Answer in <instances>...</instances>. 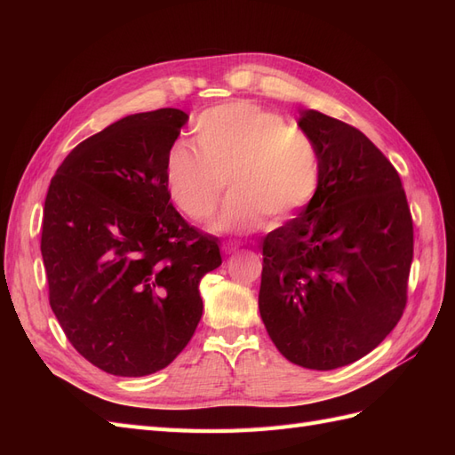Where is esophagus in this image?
Here are the masks:
<instances>
[{"mask_svg": "<svg viewBox=\"0 0 455 455\" xmlns=\"http://www.w3.org/2000/svg\"><path fill=\"white\" fill-rule=\"evenodd\" d=\"M237 249H239V246H237L235 243H224V244H222V251H224L226 254H233V252H237Z\"/></svg>", "mask_w": 455, "mask_h": 455, "instance_id": "esophagus-1", "label": "esophagus"}]
</instances>
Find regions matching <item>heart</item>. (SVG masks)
I'll list each match as a JSON object with an SVG mask.
<instances>
[{
	"label": "heart",
	"instance_id": "obj_1",
	"mask_svg": "<svg viewBox=\"0 0 455 455\" xmlns=\"http://www.w3.org/2000/svg\"><path fill=\"white\" fill-rule=\"evenodd\" d=\"M196 146L174 144L164 161V180L189 220L216 218L222 233H251L277 226L299 212L319 186V151L306 132L271 109L233 100L206 109L196 121Z\"/></svg>",
	"mask_w": 455,
	"mask_h": 455
}]
</instances>
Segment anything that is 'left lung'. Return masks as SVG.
Listing matches in <instances>:
<instances>
[{
    "label": "left lung",
    "instance_id": "8db88e82",
    "mask_svg": "<svg viewBox=\"0 0 455 455\" xmlns=\"http://www.w3.org/2000/svg\"><path fill=\"white\" fill-rule=\"evenodd\" d=\"M298 127L319 151V186L264 239L258 307L284 359L334 370L401 321L414 228L401 176L359 129L316 109H301Z\"/></svg>",
    "mask_w": 455,
    "mask_h": 455
}]
</instances>
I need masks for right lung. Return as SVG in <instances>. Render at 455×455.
Here are the masks:
<instances>
[{
    "instance_id": "right-lung-1",
    "label": "right lung",
    "mask_w": 455,
    "mask_h": 455,
    "mask_svg": "<svg viewBox=\"0 0 455 455\" xmlns=\"http://www.w3.org/2000/svg\"><path fill=\"white\" fill-rule=\"evenodd\" d=\"M189 116L123 117L76 146L52 176L41 229L49 304L81 356L108 374L169 366L203 315L214 237L178 214L164 161Z\"/></svg>"
}]
</instances>
